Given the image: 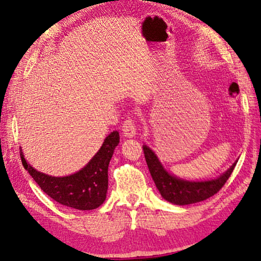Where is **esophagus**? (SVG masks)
I'll list each match as a JSON object with an SVG mask.
<instances>
[{
    "label": "esophagus",
    "instance_id": "esophagus-1",
    "mask_svg": "<svg viewBox=\"0 0 261 261\" xmlns=\"http://www.w3.org/2000/svg\"><path fill=\"white\" fill-rule=\"evenodd\" d=\"M122 131L123 135L125 137H129V138H132V137H135L137 135V126L132 118H127V120L124 121Z\"/></svg>",
    "mask_w": 261,
    "mask_h": 261
}]
</instances>
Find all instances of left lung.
<instances>
[{
  "label": "left lung",
  "instance_id": "left-lung-1",
  "mask_svg": "<svg viewBox=\"0 0 261 261\" xmlns=\"http://www.w3.org/2000/svg\"><path fill=\"white\" fill-rule=\"evenodd\" d=\"M145 159H146L149 173L155 183L163 199L174 205H190L206 200L207 198L219 191L227 179L230 177L237 161L222 175L208 180H187L168 173L159 160L156 154L146 145H143Z\"/></svg>",
  "mask_w": 261,
  "mask_h": 261
}]
</instances>
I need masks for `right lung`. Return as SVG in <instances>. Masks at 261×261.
<instances>
[{"label": "right lung", "instance_id": "obj_1", "mask_svg": "<svg viewBox=\"0 0 261 261\" xmlns=\"http://www.w3.org/2000/svg\"><path fill=\"white\" fill-rule=\"evenodd\" d=\"M120 143L118 131L106 137L102 146L77 173L63 177L46 175L29 165L20 149L21 163L39 187L59 204L79 211H91L103 204L108 190V166Z\"/></svg>", "mask_w": 261, "mask_h": 261}]
</instances>
